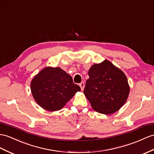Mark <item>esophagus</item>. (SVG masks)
Masks as SVG:
<instances>
[{"label": "esophagus", "instance_id": "34e87169", "mask_svg": "<svg viewBox=\"0 0 154 154\" xmlns=\"http://www.w3.org/2000/svg\"><path fill=\"white\" fill-rule=\"evenodd\" d=\"M79 86L81 87V90H83L84 88H85V82H81V83L79 84Z\"/></svg>", "mask_w": 154, "mask_h": 154}]
</instances>
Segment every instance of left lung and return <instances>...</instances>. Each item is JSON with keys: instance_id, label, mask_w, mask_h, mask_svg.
Segmentation results:
<instances>
[{"instance_id": "left-lung-1", "label": "left lung", "mask_w": 154, "mask_h": 154, "mask_svg": "<svg viewBox=\"0 0 154 154\" xmlns=\"http://www.w3.org/2000/svg\"><path fill=\"white\" fill-rule=\"evenodd\" d=\"M88 75L84 94L94 111L111 115L124 105L129 96V86L121 69L105 60L92 66Z\"/></svg>"}]
</instances>
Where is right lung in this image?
Returning <instances> with one entry per match:
<instances>
[{
    "instance_id": "add662e5",
    "label": "right lung",
    "mask_w": 154,
    "mask_h": 154,
    "mask_svg": "<svg viewBox=\"0 0 154 154\" xmlns=\"http://www.w3.org/2000/svg\"><path fill=\"white\" fill-rule=\"evenodd\" d=\"M30 89L36 103L48 111L60 110L81 91L72 77L58 67L43 69L31 81Z\"/></svg>"
}]
</instances>
